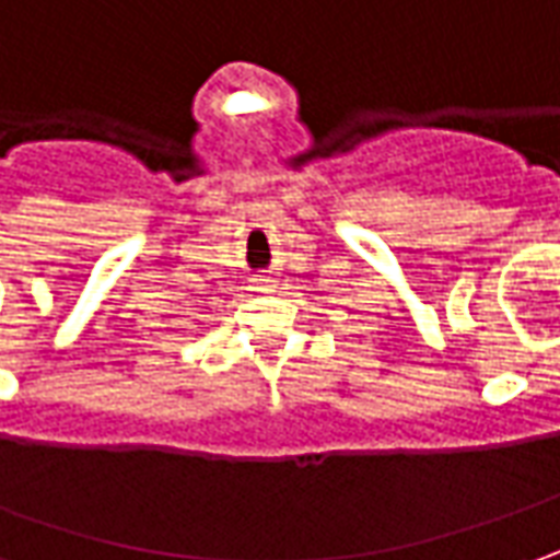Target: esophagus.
Instances as JSON below:
<instances>
[{"instance_id":"obj_1","label":"esophagus","mask_w":560,"mask_h":560,"mask_svg":"<svg viewBox=\"0 0 560 560\" xmlns=\"http://www.w3.org/2000/svg\"><path fill=\"white\" fill-rule=\"evenodd\" d=\"M254 291L266 294V291H272V284H269V279H257V281H254Z\"/></svg>"}]
</instances>
